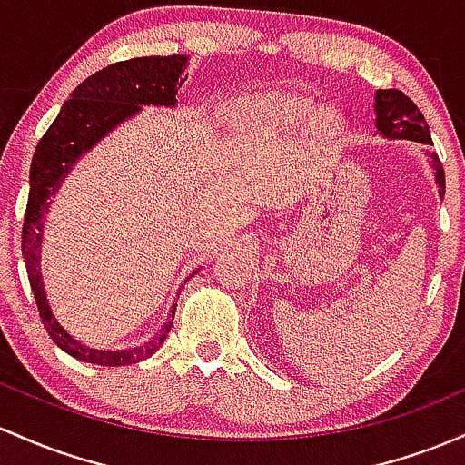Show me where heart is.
Listing matches in <instances>:
<instances>
[{
  "instance_id": "b5f03b06",
  "label": "heart",
  "mask_w": 465,
  "mask_h": 465,
  "mask_svg": "<svg viewBox=\"0 0 465 465\" xmlns=\"http://www.w3.org/2000/svg\"><path fill=\"white\" fill-rule=\"evenodd\" d=\"M241 114L256 121H284V124H291V121H298L304 114H309V105L304 101L282 94H258L242 101Z\"/></svg>"
}]
</instances>
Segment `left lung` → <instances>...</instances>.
<instances>
[{
  "instance_id": "left-lung-1",
  "label": "left lung",
  "mask_w": 465,
  "mask_h": 465,
  "mask_svg": "<svg viewBox=\"0 0 465 465\" xmlns=\"http://www.w3.org/2000/svg\"><path fill=\"white\" fill-rule=\"evenodd\" d=\"M377 110V130L389 139H408L417 143H432L430 130H428L426 119L401 90H380L375 96ZM435 163V176L440 183V193H446V174L440 156H432Z\"/></svg>"
}]
</instances>
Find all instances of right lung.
<instances>
[{
    "mask_svg": "<svg viewBox=\"0 0 465 465\" xmlns=\"http://www.w3.org/2000/svg\"><path fill=\"white\" fill-rule=\"evenodd\" d=\"M185 64L187 57L172 54V57L127 59L99 70L84 84L76 85L35 150L33 165H30L28 205H25L22 227L25 272H28V282L44 329L61 351L88 364L127 366L154 355L165 335L170 333L176 307L172 309V320H167L161 333H156L150 344L139 346V349L96 351L85 349L74 338H70L48 307L42 272H39V249H42L39 241H42L44 216L50 207V196L59 190L61 181L74 165L76 158L85 154L112 127L119 125L127 116L136 114L139 105H174L178 85H181L178 79Z\"/></svg>",
    "mask_w": 465,
    "mask_h": 465,
    "instance_id": "add662e5",
    "label": "right lung"
}]
</instances>
